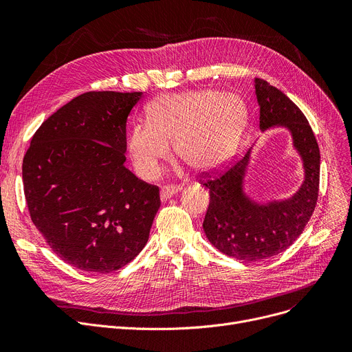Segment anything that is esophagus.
Returning a JSON list of instances; mask_svg holds the SVG:
<instances>
[{
    "label": "esophagus",
    "mask_w": 352,
    "mask_h": 352,
    "mask_svg": "<svg viewBox=\"0 0 352 352\" xmlns=\"http://www.w3.org/2000/svg\"><path fill=\"white\" fill-rule=\"evenodd\" d=\"M178 191H181V187L179 186H165V187H162V190H161V201H166V199H170L175 192H178Z\"/></svg>",
    "instance_id": "obj_1"
}]
</instances>
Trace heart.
<instances>
[{
	"label": "heart",
	"mask_w": 352,
	"mask_h": 352,
	"mask_svg": "<svg viewBox=\"0 0 352 352\" xmlns=\"http://www.w3.org/2000/svg\"><path fill=\"white\" fill-rule=\"evenodd\" d=\"M245 114L243 101L234 94L188 91L165 94L146 108V124L131 126L126 151L135 171L153 178L170 157L195 171H208L231 153Z\"/></svg>",
	"instance_id": "1"
}]
</instances>
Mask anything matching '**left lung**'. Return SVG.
Segmentation results:
<instances>
[{
  "mask_svg": "<svg viewBox=\"0 0 352 352\" xmlns=\"http://www.w3.org/2000/svg\"><path fill=\"white\" fill-rule=\"evenodd\" d=\"M255 96L263 129L281 124L291 129L305 166V181L292 199L258 207L241 192V182L250 151L234 165L198 175L210 190V206L204 231L210 243L228 256L245 263L263 261L294 244L316 210L320 192V146L312 128L284 92L255 78Z\"/></svg>",
  "mask_w": 352,
  "mask_h": 352,
  "instance_id": "obj_1",
  "label": "left lung"
}]
</instances>
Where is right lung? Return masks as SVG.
Here are the masks:
<instances>
[{
	"mask_svg": "<svg viewBox=\"0 0 352 352\" xmlns=\"http://www.w3.org/2000/svg\"><path fill=\"white\" fill-rule=\"evenodd\" d=\"M142 92L88 91L48 117L23 161L31 221L63 261L108 274L148 241L160 188L124 166L126 118Z\"/></svg>",
	"mask_w": 352,
	"mask_h": 352,
	"instance_id": "1",
	"label": "right lung"
}]
</instances>
